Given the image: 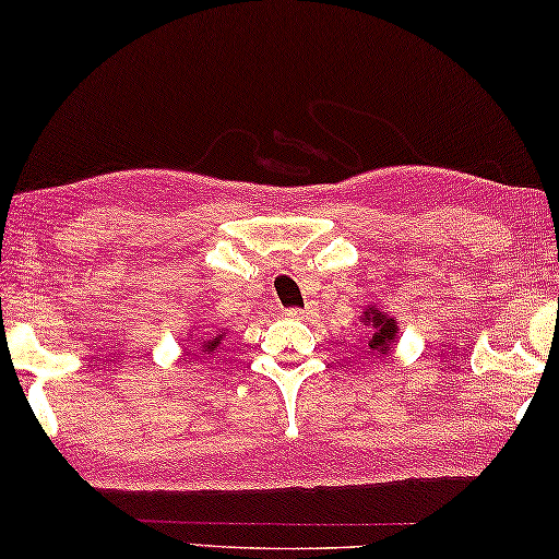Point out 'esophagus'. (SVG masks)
<instances>
[{
  "label": "esophagus",
  "mask_w": 559,
  "mask_h": 559,
  "mask_svg": "<svg viewBox=\"0 0 559 559\" xmlns=\"http://www.w3.org/2000/svg\"><path fill=\"white\" fill-rule=\"evenodd\" d=\"M314 305H307L305 309H299V307H295V309H287V317H299V319H305V317H311V314H314Z\"/></svg>",
  "instance_id": "1"
}]
</instances>
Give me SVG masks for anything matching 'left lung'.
<instances>
[{
    "label": "left lung",
    "instance_id": "1",
    "mask_svg": "<svg viewBox=\"0 0 559 559\" xmlns=\"http://www.w3.org/2000/svg\"><path fill=\"white\" fill-rule=\"evenodd\" d=\"M366 324L376 329L373 338H370V354L373 356H380V354H388L390 348H393L395 344V334H397V324L395 319L385 317L383 311L378 309H368L366 311Z\"/></svg>",
    "mask_w": 559,
    "mask_h": 559
}]
</instances>
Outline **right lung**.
Instances as JSON below:
<instances>
[{
    "label": "right lung",
    "mask_w": 559,
    "mask_h": 559,
    "mask_svg": "<svg viewBox=\"0 0 559 559\" xmlns=\"http://www.w3.org/2000/svg\"><path fill=\"white\" fill-rule=\"evenodd\" d=\"M218 344H221V336H215L213 341H203V350H215Z\"/></svg>",
    "instance_id": "right-lung-1"
}]
</instances>
